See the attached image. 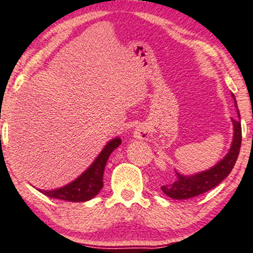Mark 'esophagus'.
Instances as JSON below:
<instances>
[{"label":"esophagus","mask_w":253,"mask_h":253,"mask_svg":"<svg viewBox=\"0 0 253 253\" xmlns=\"http://www.w3.org/2000/svg\"><path fill=\"white\" fill-rule=\"evenodd\" d=\"M133 136H135L136 138L145 139L147 138L148 133H147V131H145V129H143V127H137V129L135 130V132H133Z\"/></svg>","instance_id":"esophagus-1"}]
</instances>
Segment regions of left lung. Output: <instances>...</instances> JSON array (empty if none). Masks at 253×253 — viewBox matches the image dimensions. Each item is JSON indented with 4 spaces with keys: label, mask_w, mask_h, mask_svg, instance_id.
<instances>
[{
    "label": "left lung",
    "mask_w": 253,
    "mask_h": 253,
    "mask_svg": "<svg viewBox=\"0 0 253 253\" xmlns=\"http://www.w3.org/2000/svg\"><path fill=\"white\" fill-rule=\"evenodd\" d=\"M234 99V106H236L237 112H238V120H233V141L231 145L230 151L218 165L212 167L209 170L201 171L199 174L191 175V176H185L176 173L177 179L175 182L170 185H165L161 187L162 192L169 198L176 199V200H183V199H189L198 197V195L204 194L209 192L210 189L214 188L218 186L228 174L231 173L234 165H236L237 159H238L240 145H242V124H240V115L238 105L234 94L232 93Z\"/></svg>",
    "instance_id": "obj_1"
}]
</instances>
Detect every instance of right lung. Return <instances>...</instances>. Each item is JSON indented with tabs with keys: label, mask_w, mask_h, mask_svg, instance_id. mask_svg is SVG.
<instances>
[{
	"label": "right lung",
	"mask_w": 253,
	"mask_h": 253,
	"mask_svg": "<svg viewBox=\"0 0 253 253\" xmlns=\"http://www.w3.org/2000/svg\"><path fill=\"white\" fill-rule=\"evenodd\" d=\"M122 143L120 137L111 139L104 147L102 153L98 155L94 162L83 173L78 179L72 181L68 185L54 191H42V194L59 200L72 201V203H84L94 198L103 188V174L105 165L108 162L110 154Z\"/></svg>",
	"instance_id": "right-lung-1"
}]
</instances>
